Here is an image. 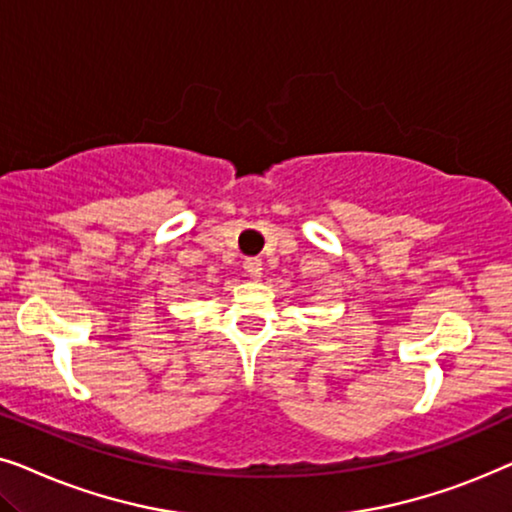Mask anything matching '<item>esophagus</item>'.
Here are the masks:
<instances>
[{"label":"esophagus","mask_w":512,"mask_h":512,"mask_svg":"<svg viewBox=\"0 0 512 512\" xmlns=\"http://www.w3.org/2000/svg\"><path fill=\"white\" fill-rule=\"evenodd\" d=\"M243 269L250 278H260L262 276V260H257V257H248V260L243 262Z\"/></svg>","instance_id":"34e87169"}]
</instances>
